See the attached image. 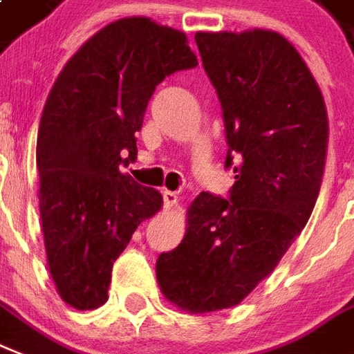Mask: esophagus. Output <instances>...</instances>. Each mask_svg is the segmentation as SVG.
I'll use <instances>...</instances> for the list:
<instances>
[{
    "mask_svg": "<svg viewBox=\"0 0 354 354\" xmlns=\"http://www.w3.org/2000/svg\"><path fill=\"white\" fill-rule=\"evenodd\" d=\"M162 198H164V207L169 209V207H174L177 203V194L169 192V190H164L162 192Z\"/></svg>",
    "mask_w": 354,
    "mask_h": 354,
    "instance_id": "34e87169",
    "label": "esophagus"
}]
</instances>
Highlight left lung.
<instances>
[{"instance_id":"left-lung-1","label":"left lung","mask_w":354,"mask_h":354,"mask_svg":"<svg viewBox=\"0 0 354 354\" xmlns=\"http://www.w3.org/2000/svg\"><path fill=\"white\" fill-rule=\"evenodd\" d=\"M222 106L235 183L201 192L177 248L156 259L167 300L192 313L237 306L278 265L317 201L328 121L293 44L274 31L196 33Z\"/></svg>"}]
</instances>
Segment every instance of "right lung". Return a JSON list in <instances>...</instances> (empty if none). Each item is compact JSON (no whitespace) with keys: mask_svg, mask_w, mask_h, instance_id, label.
Segmentation results:
<instances>
[{"mask_svg":"<svg viewBox=\"0 0 354 354\" xmlns=\"http://www.w3.org/2000/svg\"><path fill=\"white\" fill-rule=\"evenodd\" d=\"M196 65L185 33L138 16L100 29L55 80L37 138L39 207L50 274L73 308L104 304L113 263L162 207L121 166L156 86Z\"/></svg>","mask_w":354,"mask_h":354,"instance_id":"obj_1","label":"right lung"}]
</instances>
